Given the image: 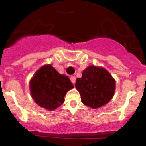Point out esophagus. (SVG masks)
<instances>
[{"instance_id":"esophagus-1","label":"esophagus","mask_w":146,"mask_h":146,"mask_svg":"<svg viewBox=\"0 0 146 146\" xmlns=\"http://www.w3.org/2000/svg\"><path fill=\"white\" fill-rule=\"evenodd\" d=\"M70 81L72 82V83H73V85H75V82H76V77H75V76H71V77H70Z\"/></svg>"}]
</instances>
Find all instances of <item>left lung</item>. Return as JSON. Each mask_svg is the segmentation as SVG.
Here are the masks:
<instances>
[{
	"label": "left lung",
	"mask_w": 146,
	"mask_h": 146,
	"mask_svg": "<svg viewBox=\"0 0 146 146\" xmlns=\"http://www.w3.org/2000/svg\"><path fill=\"white\" fill-rule=\"evenodd\" d=\"M76 88L85 105L98 109L112 99L116 81L104 68L90 66L82 71V77L76 79Z\"/></svg>",
	"instance_id": "1"
}]
</instances>
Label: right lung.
<instances>
[{
	"label": "right lung",
	"mask_w": 146,
	"mask_h": 146,
	"mask_svg": "<svg viewBox=\"0 0 146 146\" xmlns=\"http://www.w3.org/2000/svg\"><path fill=\"white\" fill-rule=\"evenodd\" d=\"M73 88L69 78L60 74L51 64L41 67L29 82L32 99L49 111L60 107L64 102L68 91Z\"/></svg>",
	"instance_id": "right-lung-1"
}]
</instances>
